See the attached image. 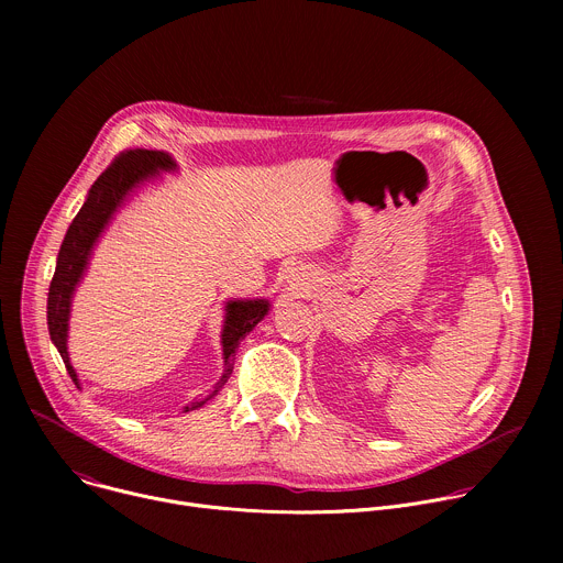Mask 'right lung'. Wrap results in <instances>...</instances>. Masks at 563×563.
Wrapping results in <instances>:
<instances>
[{
	"label": "right lung",
	"instance_id": "1",
	"mask_svg": "<svg viewBox=\"0 0 563 563\" xmlns=\"http://www.w3.org/2000/svg\"><path fill=\"white\" fill-rule=\"evenodd\" d=\"M178 172L176 159L165 151H146L133 148L113 159V165L93 183L89 196L73 218L70 227L66 229L64 243L57 254L55 274L48 287V305H46V320H48V334L53 345L57 347L68 376L79 387L77 372L68 358V318L75 289L82 283L96 245L104 235L107 227L115 218V213L131 200V196L142 189L146 183H153L157 176ZM272 302L267 298H229L224 302V320L220 332L222 345V376L213 385L209 396H200L185 406V412L202 408L209 398H213L222 385L229 380L233 372V356L235 350L261 320L269 313Z\"/></svg>",
	"mask_w": 563,
	"mask_h": 563
}]
</instances>
